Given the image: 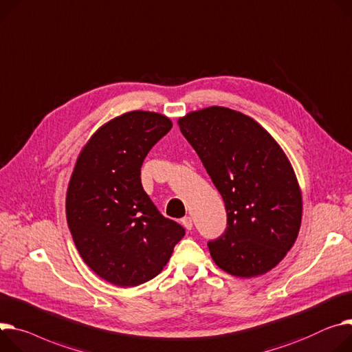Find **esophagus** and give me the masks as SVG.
Segmentation results:
<instances>
[{"label":"esophagus","mask_w":352,"mask_h":352,"mask_svg":"<svg viewBox=\"0 0 352 352\" xmlns=\"http://www.w3.org/2000/svg\"><path fill=\"white\" fill-rule=\"evenodd\" d=\"M182 224H183V227H184L186 230H192V228H193V220H192V217H184V219H182Z\"/></svg>","instance_id":"esophagus-1"}]
</instances>
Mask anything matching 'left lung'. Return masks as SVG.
Wrapping results in <instances>:
<instances>
[{
    "instance_id": "obj_1",
    "label": "left lung",
    "mask_w": 352,
    "mask_h": 352,
    "mask_svg": "<svg viewBox=\"0 0 352 352\" xmlns=\"http://www.w3.org/2000/svg\"><path fill=\"white\" fill-rule=\"evenodd\" d=\"M223 196L227 230L208 241L212 261L238 278L261 276L293 247L302 223V192L290 162L255 120L226 107L177 121Z\"/></svg>"
}]
</instances>
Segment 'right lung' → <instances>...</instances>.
Masks as SVG:
<instances>
[{
	"instance_id": "obj_1",
	"label": "right lung",
	"mask_w": 352,
	"mask_h": 352,
	"mask_svg": "<svg viewBox=\"0 0 352 352\" xmlns=\"http://www.w3.org/2000/svg\"><path fill=\"white\" fill-rule=\"evenodd\" d=\"M157 113L129 111L101 125L80 152L66 195L74 245L101 279L131 287L159 275L184 228L162 215L141 183L151 148L170 131Z\"/></svg>"
}]
</instances>
